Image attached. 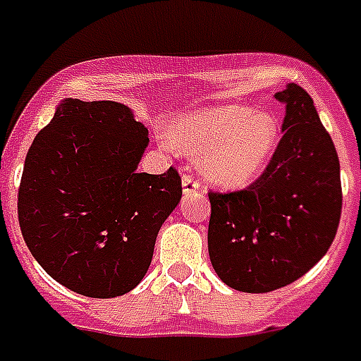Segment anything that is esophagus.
I'll return each mask as SVG.
<instances>
[{
  "label": "esophagus",
  "mask_w": 361,
  "mask_h": 361,
  "mask_svg": "<svg viewBox=\"0 0 361 361\" xmlns=\"http://www.w3.org/2000/svg\"><path fill=\"white\" fill-rule=\"evenodd\" d=\"M181 185H183V192L185 195H192V192H198L200 190V181L195 180V176L190 172H185L183 178H181Z\"/></svg>",
  "instance_id": "obj_1"
}]
</instances>
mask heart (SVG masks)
Segmentation results:
<instances>
[{"instance_id":"obj_1","label":"heart","mask_w":361,"mask_h":361,"mask_svg":"<svg viewBox=\"0 0 361 361\" xmlns=\"http://www.w3.org/2000/svg\"><path fill=\"white\" fill-rule=\"evenodd\" d=\"M172 139L187 156L204 157V172L222 187H244L264 171L279 141V121L246 104L183 115Z\"/></svg>"}]
</instances>
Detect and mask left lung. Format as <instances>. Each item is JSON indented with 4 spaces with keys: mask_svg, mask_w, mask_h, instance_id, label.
<instances>
[{
    "mask_svg": "<svg viewBox=\"0 0 361 361\" xmlns=\"http://www.w3.org/2000/svg\"><path fill=\"white\" fill-rule=\"evenodd\" d=\"M286 106L283 137L247 189L209 192L211 264L247 293L283 288L307 274L334 240L341 216L340 159L312 97L298 84L275 93Z\"/></svg>",
    "mask_w": 361,
    "mask_h": 361,
    "instance_id": "left-lung-1",
    "label": "left lung"
}]
</instances>
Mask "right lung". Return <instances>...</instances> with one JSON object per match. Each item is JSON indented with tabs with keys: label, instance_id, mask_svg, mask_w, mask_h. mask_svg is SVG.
Here are the masks:
<instances>
[{
	"label": "right lung",
	"instance_id": "1",
	"mask_svg": "<svg viewBox=\"0 0 361 361\" xmlns=\"http://www.w3.org/2000/svg\"><path fill=\"white\" fill-rule=\"evenodd\" d=\"M148 130L128 106L66 99L32 141L18 189V220L38 264L95 299L134 290L180 204L181 178L137 172Z\"/></svg>",
	"mask_w": 361,
	"mask_h": 361
}]
</instances>
